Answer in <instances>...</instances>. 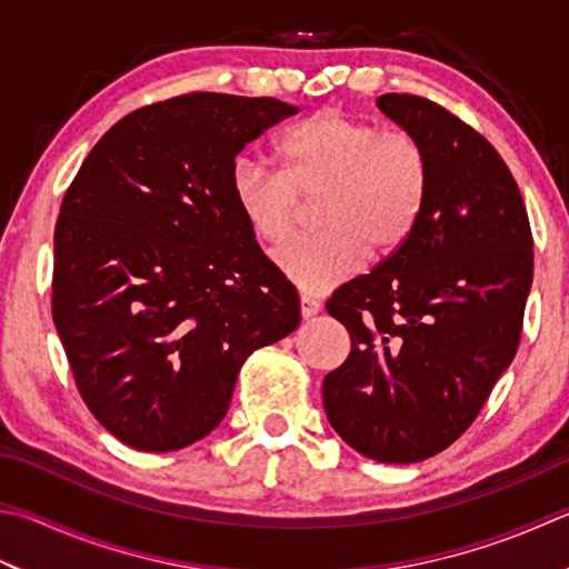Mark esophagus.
<instances>
[{
    "label": "esophagus",
    "mask_w": 569,
    "mask_h": 569,
    "mask_svg": "<svg viewBox=\"0 0 569 569\" xmlns=\"http://www.w3.org/2000/svg\"><path fill=\"white\" fill-rule=\"evenodd\" d=\"M299 307H302V317H305V319L319 315V309H321V305L317 302V299H315V297H309V295H302V297H299Z\"/></svg>",
    "instance_id": "34e87169"
}]
</instances>
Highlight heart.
Here are the masks:
<instances>
[{"mask_svg": "<svg viewBox=\"0 0 569 569\" xmlns=\"http://www.w3.org/2000/svg\"><path fill=\"white\" fill-rule=\"evenodd\" d=\"M282 173L250 156L234 158V208L264 244L295 232L305 200L321 196L325 228L289 242L277 267L305 292H325L359 270L367 250L389 254L411 238L428 198L431 166L423 146L406 133L327 109L277 138Z\"/></svg>", "mask_w": 569, "mask_h": 569, "instance_id": "heart-1", "label": "heart"}]
</instances>
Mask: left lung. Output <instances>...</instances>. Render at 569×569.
Segmentation results:
<instances>
[{
	"label": "left lung",
	"mask_w": 569,
	"mask_h": 569,
	"mask_svg": "<svg viewBox=\"0 0 569 569\" xmlns=\"http://www.w3.org/2000/svg\"><path fill=\"white\" fill-rule=\"evenodd\" d=\"M379 109L423 146L411 238L329 297L351 351L321 386L335 431L379 463H418L463 436L516 357L532 232L516 178L483 136L421 96Z\"/></svg>",
	"instance_id": "left-lung-1"
}]
</instances>
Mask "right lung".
I'll list each match as a JSON object with an SVG mask.
<instances>
[{"instance_id":"1","label":"right lung","mask_w":569,"mask_h":569,"mask_svg":"<svg viewBox=\"0 0 569 569\" xmlns=\"http://www.w3.org/2000/svg\"><path fill=\"white\" fill-rule=\"evenodd\" d=\"M297 111L206 91L143 106L106 131L63 196L51 317L83 403L136 451L206 438L244 359L299 325L295 284L230 192L234 156Z\"/></svg>"}]
</instances>
